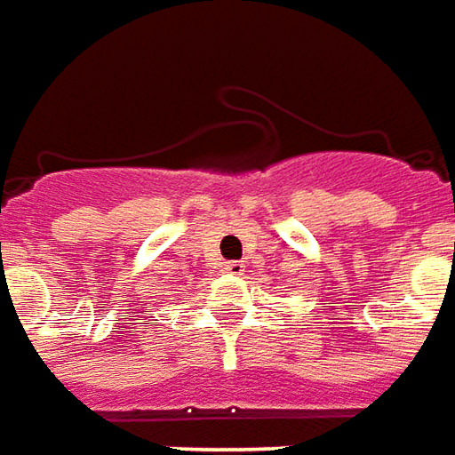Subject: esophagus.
Here are the masks:
<instances>
[{
	"label": "esophagus",
	"mask_w": 455,
	"mask_h": 455,
	"mask_svg": "<svg viewBox=\"0 0 455 455\" xmlns=\"http://www.w3.org/2000/svg\"><path fill=\"white\" fill-rule=\"evenodd\" d=\"M225 270H228V273H233V275H243V270H245V265L240 263V260H233V263L225 265Z\"/></svg>",
	"instance_id": "obj_1"
}]
</instances>
